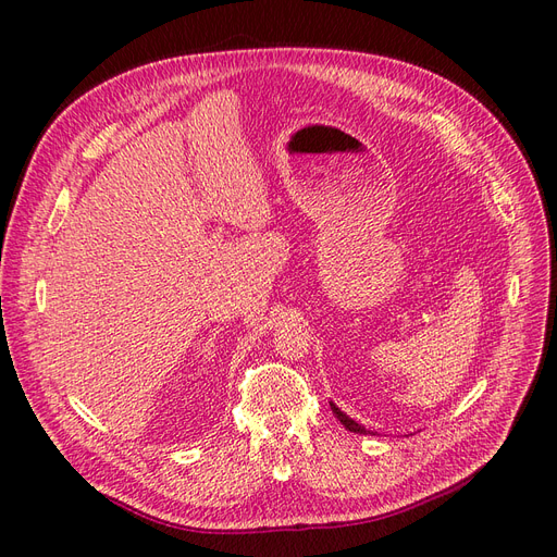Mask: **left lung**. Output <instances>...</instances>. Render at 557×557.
<instances>
[{
	"instance_id": "obj_1",
	"label": "left lung",
	"mask_w": 557,
	"mask_h": 557,
	"mask_svg": "<svg viewBox=\"0 0 557 557\" xmlns=\"http://www.w3.org/2000/svg\"><path fill=\"white\" fill-rule=\"evenodd\" d=\"M329 406H331V410H333V416H336V418L341 420V424H343L345 429H349V432H355V434H375V432H371V429H367L363 424L355 422L349 416H345V412H343L336 404H333V401H329Z\"/></svg>"
}]
</instances>
